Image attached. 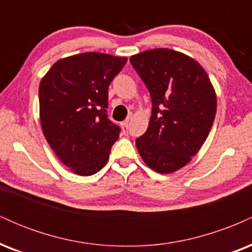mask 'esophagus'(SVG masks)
<instances>
[{
  "mask_svg": "<svg viewBox=\"0 0 252 252\" xmlns=\"http://www.w3.org/2000/svg\"><path fill=\"white\" fill-rule=\"evenodd\" d=\"M128 121H124L122 122V129H123V132L124 134H128Z\"/></svg>",
  "mask_w": 252,
  "mask_h": 252,
  "instance_id": "34e87169",
  "label": "esophagus"
}]
</instances>
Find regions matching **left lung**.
Listing matches in <instances>:
<instances>
[{
	"label": "left lung",
	"mask_w": 252,
	"mask_h": 252,
	"mask_svg": "<svg viewBox=\"0 0 252 252\" xmlns=\"http://www.w3.org/2000/svg\"><path fill=\"white\" fill-rule=\"evenodd\" d=\"M152 98L147 131L136 140L142 160L168 174L189 162L206 141L217 111L210 78L198 62L168 48L130 58Z\"/></svg>",
	"instance_id": "left-lung-1"
}]
</instances>
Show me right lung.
Returning a JSON list of instances; mask_svg holds the SVG:
<instances>
[{"mask_svg": "<svg viewBox=\"0 0 252 252\" xmlns=\"http://www.w3.org/2000/svg\"><path fill=\"white\" fill-rule=\"evenodd\" d=\"M126 60L96 52L77 54L58 60L40 82L43 135L78 175L99 172L120 137L121 128L108 118V89Z\"/></svg>", "mask_w": 252, "mask_h": 252, "instance_id": "obj_1", "label": "right lung"}]
</instances>
